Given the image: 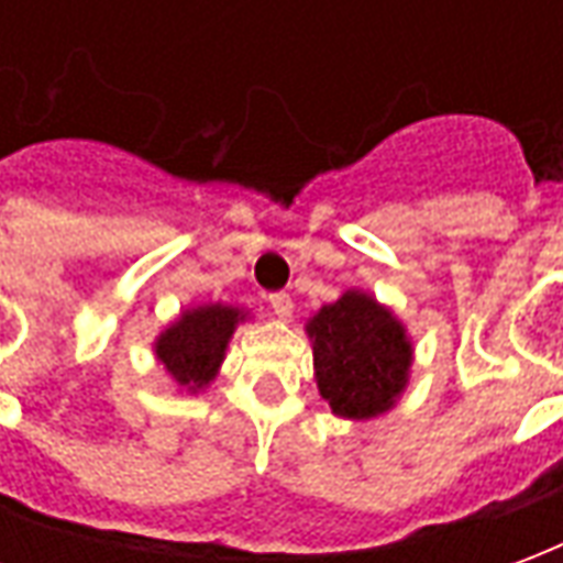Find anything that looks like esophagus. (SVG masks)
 Wrapping results in <instances>:
<instances>
[{
    "instance_id": "obj_1",
    "label": "esophagus",
    "mask_w": 563,
    "mask_h": 563,
    "mask_svg": "<svg viewBox=\"0 0 563 563\" xmlns=\"http://www.w3.org/2000/svg\"><path fill=\"white\" fill-rule=\"evenodd\" d=\"M268 301H271V310H274L280 319L292 317V298H289L286 292H274Z\"/></svg>"
}]
</instances>
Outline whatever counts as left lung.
<instances>
[{
  "label": "left lung",
  "instance_id": "left-lung-1",
  "mask_svg": "<svg viewBox=\"0 0 563 563\" xmlns=\"http://www.w3.org/2000/svg\"><path fill=\"white\" fill-rule=\"evenodd\" d=\"M305 331L317 389L331 413L365 422L401 401L413 367V338L391 307L365 289H346L319 307Z\"/></svg>",
  "mask_w": 563,
  "mask_h": 563
}]
</instances>
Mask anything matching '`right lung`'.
I'll list each match as a JSON object with an SVG mask.
<instances>
[{
	"mask_svg": "<svg viewBox=\"0 0 563 563\" xmlns=\"http://www.w3.org/2000/svg\"><path fill=\"white\" fill-rule=\"evenodd\" d=\"M250 319V310L222 301L184 307L153 341V355L180 391L198 395L217 379L234 329Z\"/></svg>",
	"mask_w": 563,
	"mask_h": 563,
	"instance_id": "1",
	"label": "right lung"
}]
</instances>
